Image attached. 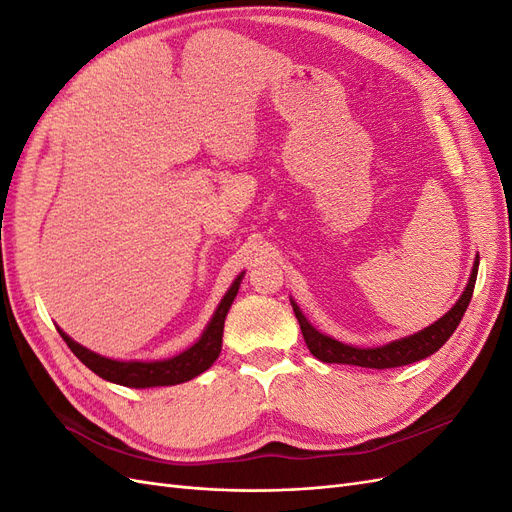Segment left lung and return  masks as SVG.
<instances>
[{
	"mask_svg": "<svg viewBox=\"0 0 512 512\" xmlns=\"http://www.w3.org/2000/svg\"><path fill=\"white\" fill-rule=\"evenodd\" d=\"M476 273H478V258L474 262L470 282L466 290H463L459 301L451 307V312L444 314L438 322H433L425 331L414 333L404 339H397V342H391L380 348H354L342 342H335L333 337L318 333L312 324L305 320L301 309L292 301L290 303L294 309V316L299 320V327L309 352H312L322 363L356 365V367H369V369H391V367H401V365H410L421 359H427L429 354L438 352L448 342V337L455 333V329L459 327V322L472 301Z\"/></svg>",
	"mask_w": 512,
	"mask_h": 512,
	"instance_id": "8db88e82",
	"label": "left lung"
}]
</instances>
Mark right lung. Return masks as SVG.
<instances>
[{
  "mask_svg": "<svg viewBox=\"0 0 512 512\" xmlns=\"http://www.w3.org/2000/svg\"><path fill=\"white\" fill-rule=\"evenodd\" d=\"M241 277L243 275H239L235 284H232L230 290L224 294V299L218 305V309H215V314L209 322V327L205 329L203 337H200L192 348L173 356V359H168V361H153V363L126 361L123 363V361L104 359V356L83 348L81 344L72 342V339L61 329H57V331L61 337H64L68 348L76 354V359L85 363L91 371H94V374H98L100 378H104L108 382L132 386V389H149V386H170V384L188 382V380L203 374V371L209 369L215 363V359H218V354L222 350L224 320H226V314H228L232 301H235L237 292H239Z\"/></svg>",
  "mask_w": 512,
  "mask_h": 512,
  "instance_id": "obj_1",
  "label": "right lung"
}]
</instances>
